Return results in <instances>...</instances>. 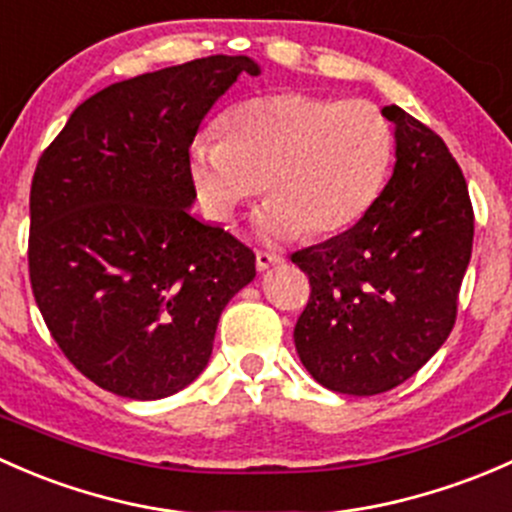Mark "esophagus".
<instances>
[{
    "label": "esophagus",
    "instance_id": "esophagus-1",
    "mask_svg": "<svg viewBox=\"0 0 512 512\" xmlns=\"http://www.w3.org/2000/svg\"><path fill=\"white\" fill-rule=\"evenodd\" d=\"M283 263V256L271 254V251H256V268L258 271H268V268H276Z\"/></svg>",
    "mask_w": 512,
    "mask_h": 512
}]
</instances>
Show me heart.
<instances>
[{
    "mask_svg": "<svg viewBox=\"0 0 512 512\" xmlns=\"http://www.w3.org/2000/svg\"><path fill=\"white\" fill-rule=\"evenodd\" d=\"M224 140L197 135L189 175L204 209L231 224L261 192L271 202L256 229L268 241L333 236L365 217L394 155V133L377 105L310 93L246 98L221 118Z\"/></svg>",
    "mask_w": 512,
    "mask_h": 512,
    "instance_id": "b5f03b06",
    "label": "heart"
}]
</instances>
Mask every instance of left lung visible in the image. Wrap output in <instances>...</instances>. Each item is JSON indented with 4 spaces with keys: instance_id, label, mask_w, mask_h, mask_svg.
<instances>
[{
    "instance_id": "1",
    "label": "left lung",
    "mask_w": 512,
    "mask_h": 512,
    "mask_svg": "<svg viewBox=\"0 0 512 512\" xmlns=\"http://www.w3.org/2000/svg\"><path fill=\"white\" fill-rule=\"evenodd\" d=\"M394 172L352 229L291 256L310 278L293 340L315 382L372 397L429 362L449 337L473 249L466 179L444 140L387 105Z\"/></svg>"
}]
</instances>
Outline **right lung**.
I'll use <instances>...</instances> for the list:
<instances>
[{"instance_id":"right-lung-1","label":"right lung","mask_w":512,"mask_h":512,"mask_svg":"<svg viewBox=\"0 0 512 512\" xmlns=\"http://www.w3.org/2000/svg\"><path fill=\"white\" fill-rule=\"evenodd\" d=\"M249 56H209L83 100L31 179L29 276L63 355L118 397L162 399L212 357L254 251L194 217L189 145Z\"/></svg>"}]
</instances>
